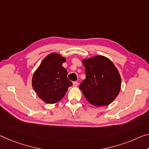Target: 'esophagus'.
Listing matches in <instances>:
<instances>
[{
	"label": "esophagus",
	"instance_id": "esophagus-1",
	"mask_svg": "<svg viewBox=\"0 0 149 149\" xmlns=\"http://www.w3.org/2000/svg\"><path fill=\"white\" fill-rule=\"evenodd\" d=\"M73 86H74V87H77V86H78V83H77V81H74L73 82Z\"/></svg>",
	"mask_w": 149,
	"mask_h": 149
}]
</instances>
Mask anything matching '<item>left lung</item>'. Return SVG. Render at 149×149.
<instances>
[{"mask_svg":"<svg viewBox=\"0 0 149 149\" xmlns=\"http://www.w3.org/2000/svg\"><path fill=\"white\" fill-rule=\"evenodd\" d=\"M86 77L79 85L86 99L96 107L108 106L118 96L121 77L113 62L103 55L82 59Z\"/></svg>","mask_w":149,"mask_h":149,"instance_id":"8db88e82","label":"left lung"}]
</instances>
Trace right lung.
Masks as SVG:
<instances>
[{"instance_id": "add662e5", "label": "right lung", "mask_w": 149, "mask_h": 149, "mask_svg": "<svg viewBox=\"0 0 149 149\" xmlns=\"http://www.w3.org/2000/svg\"><path fill=\"white\" fill-rule=\"evenodd\" d=\"M65 57L51 53L43 59L32 77V86L44 102L55 104L60 101L72 82L67 77L68 72L62 65Z\"/></svg>"}]
</instances>
